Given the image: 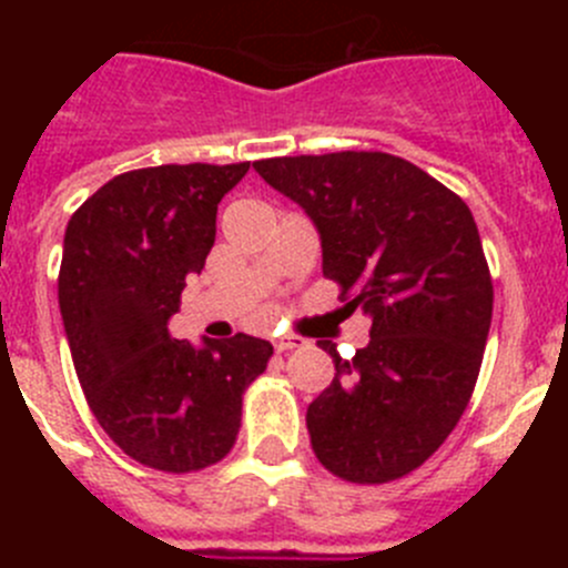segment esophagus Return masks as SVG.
Here are the masks:
<instances>
[{"instance_id":"1","label":"esophagus","mask_w":568,"mask_h":568,"mask_svg":"<svg viewBox=\"0 0 568 568\" xmlns=\"http://www.w3.org/2000/svg\"><path fill=\"white\" fill-rule=\"evenodd\" d=\"M275 353H290V349H298V346H304V341L295 338V335H278V338L273 341Z\"/></svg>"}]
</instances>
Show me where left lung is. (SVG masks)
<instances>
[{"label":"left lung","instance_id":"1","mask_svg":"<svg viewBox=\"0 0 568 568\" xmlns=\"http://www.w3.org/2000/svg\"><path fill=\"white\" fill-rule=\"evenodd\" d=\"M321 239L324 275L369 318V344L307 406L313 453L349 484L418 469L471 398L491 324V278L460 195L389 153L284 155L253 164Z\"/></svg>","mask_w":568,"mask_h":568}]
</instances>
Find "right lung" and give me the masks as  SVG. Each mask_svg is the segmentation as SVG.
<instances>
[{"instance_id": "right-lung-1", "label": "right lung", "mask_w": 568, "mask_h": 568, "mask_svg": "<svg viewBox=\"0 0 568 568\" xmlns=\"http://www.w3.org/2000/svg\"><path fill=\"white\" fill-rule=\"evenodd\" d=\"M241 164H162L115 175L70 215L59 310L90 409L124 455L199 471L233 449L241 395L267 369L270 341L170 338L187 275L202 273Z\"/></svg>"}]
</instances>
